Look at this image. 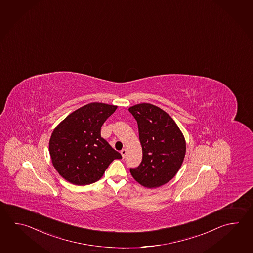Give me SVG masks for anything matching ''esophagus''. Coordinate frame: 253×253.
Listing matches in <instances>:
<instances>
[{
	"instance_id": "1",
	"label": "esophagus",
	"mask_w": 253,
	"mask_h": 253,
	"mask_svg": "<svg viewBox=\"0 0 253 253\" xmlns=\"http://www.w3.org/2000/svg\"><path fill=\"white\" fill-rule=\"evenodd\" d=\"M127 153V150H125V149H123V150H121V154L123 156V158L124 159V157H125V155Z\"/></svg>"
}]
</instances>
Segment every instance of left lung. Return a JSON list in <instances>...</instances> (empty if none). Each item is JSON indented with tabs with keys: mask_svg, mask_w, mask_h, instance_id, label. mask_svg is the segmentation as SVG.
Instances as JSON below:
<instances>
[{
	"mask_svg": "<svg viewBox=\"0 0 253 253\" xmlns=\"http://www.w3.org/2000/svg\"><path fill=\"white\" fill-rule=\"evenodd\" d=\"M137 121L142 160L130 174L141 186L167 184L179 170L186 155V140L175 121L158 106L139 103L129 107Z\"/></svg>",
	"mask_w": 253,
	"mask_h": 253,
	"instance_id": "8db88e82",
	"label": "left lung"
}]
</instances>
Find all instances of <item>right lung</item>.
<instances>
[{"label":"right lung","mask_w":253,"mask_h":253,"mask_svg":"<svg viewBox=\"0 0 253 253\" xmlns=\"http://www.w3.org/2000/svg\"><path fill=\"white\" fill-rule=\"evenodd\" d=\"M117 106L91 103L76 110L54 129L49 139L52 164L66 180L78 186L98 181L122 155L101 137L104 122Z\"/></svg>","instance_id":"right-lung-1"}]
</instances>
